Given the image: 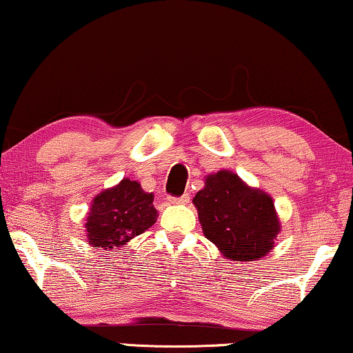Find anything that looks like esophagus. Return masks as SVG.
I'll use <instances>...</instances> for the list:
<instances>
[{
  "label": "esophagus",
  "mask_w": 353,
  "mask_h": 353,
  "mask_svg": "<svg viewBox=\"0 0 353 353\" xmlns=\"http://www.w3.org/2000/svg\"><path fill=\"white\" fill-rule=\"evenodd\" d=\"M168 201L172 204H188L190 203V194H181V196L178 198H168Z\"/></svg>",
  "instance_id": "obj_1"
}]
</instances>
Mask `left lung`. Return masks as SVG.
I'll list each match as a JSON object with an SVG mask.
<instances>
[{"label":"left lung","mask_w":353,"mask_h":353,"mask_svg":"<svg viewBox=\"0 0 353 353\" xmlns=\"http://www.w3.org/2000/svg\"><path fill=\"white\" fill-rule=\"evenodd\" d=\"M206 239L225 259L254 262L273 249L280 232L273 199L229 170L206 176L193 198Z\"/></svg>","instance_id":"obj_1"}]
</instances>
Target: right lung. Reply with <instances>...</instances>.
Instances as JSON below:
<instances>
[{
    "label": "right lung",
    "mask_w": 353,
    "mask_h": 353,
    "mask_svg": "<svg viewBox=\"0 0 353 353\" xmlns=\"http://www.w3.org/2000/svg\"><path fill=\"white\" fill-rule=\"evenodd\" d=\"M157 217L154 194L145 193L137 181L124 178L93 199L85 224L86 237L90 245L111 250L152 228Z\"/></svg>",
    "instance_id": "1"
}]
</instances>
